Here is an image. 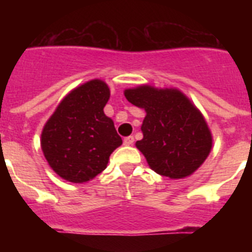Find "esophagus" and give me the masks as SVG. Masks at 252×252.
Instances as JSON below:
<instances>
[{"label":"esophagus","instance_id":"1","mask_svg":"<svg viewBox=\"0 0 252 252\" xmlns=\"http://www.w3.org/2000/svg\"><path fill=\"white\" fill-rule=\"evenodd\" d=\"M133 142H134V137L133 136H128V137H126L124 138V144H126V145H133Z\"/></svg>","mask_w":252,"mask_h":252}]
</instances>
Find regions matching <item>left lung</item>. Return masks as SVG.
Listing matches in <instances>:
<instances>
[{
	"label": "left lung",
	"mask_w": 252,
	"mask_h": 252,
	"mask_svg": "<svg viewBox=\"0 0 252 252\" xmlns=\"http://www.w3.org/2000/svg\"><path fill=\"white\" fill-rule=\"evenodd\" d=\"M128 102L144 108L146 116L136 142L152 170L171 179L191 175L212 148V134L203 115L175 89L140 86L124 93Z\"/></svg>",
	"instance_id": "8db88e82"
}]
</instances>
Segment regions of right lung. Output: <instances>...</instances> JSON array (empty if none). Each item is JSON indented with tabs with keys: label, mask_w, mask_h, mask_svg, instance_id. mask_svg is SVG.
Returning <instances> with one entry per match:
<instances>
[{
	"label": "right lung",
	"mask_w": 252,
	"mask_h": 252,
	"mask_svg": "<svg viewBox=\"0 0 252 252\" xmlns=\"http://www.w3.org/2000/svg\"><path fill=\"white\" fill-rule=\"evenodd\" d=\"M110 89L93 80L65 96L41 132V149L57 175L84 183L104 170L111 153L123 144L103 108Z\"/></svg>",
	"instance_id": "right-lung-1"
}]
</instances>
